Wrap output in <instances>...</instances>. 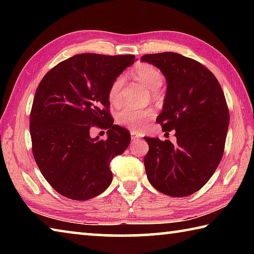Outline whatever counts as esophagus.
<instances>
[{"label":"esophagus","instance_id":"1","mask_svg":"<svg viewBox=\"0 0 254 254\" xmlns=\"http://www.w3.org/2000/svg\"><path fill=\"white\" fill-rule=\"evenodd\" d=\"M131 139H132V141L140 140V134H137V133L134 131H131Z\"/></svg>","mask_w":254,"mask_h":254}]
</instances>
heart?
<instances>
[{
    "label": "heart",
    "mask_w": 254,
    "mask_h": 254,
    "mask_svg": "<svg viewBox=\"0 0 254 254\" xmlns=\"http://www.w3.org/2000/svg\"><path fill=\"white\" fill-rule=\"evenodd\" d=\"M132 76L154 93H157L156 91L160 88L163 81L161 72L156 67L149 65V64H140V65L135 66L132 70ZM123 83V77H118L112 83L109 91V98L112 104H119L121 102ZM153 115L154 112L152 109L134 110L131 109V107H127L118 114V123L120 126L130 128L132 131H139L142 127L143 123L151 120Z\"/></svg>",
    "instance_id": "heart-1"
}]
</instances>
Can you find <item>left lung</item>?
Returning a JSON list of instances; mask_svg holds the SVG:
<instances>
[{"instance_id": "left-lung-1", "label": "left lung", "mask_w": 254, "mask_h": 254, "mask_svg": "<svg viewBox=\"0 0 254 254\" xmlns=\"http://www.w3.org/2000/svg\"><path fill=\"white\" fill-rule=\"evenodd\" d=\"M141 60L158 67L167 92L157 122L163 132L175 130L177 141L144 139L150 184L162 194H194L212 177L224 153L229 107L220 83L200 63L176 53L144 55Z\"/></svg>"}]
</instances>
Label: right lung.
Listing matches in <instances>:
<instances>
[{
  "instance_id": "1",
  "label": "right lung",
  "mask_w": 254,
  "mask_h": 254,
  "mask_svg": "<svg viewBox=\"0 0 254 254\" xmlns=\"http://www.w3.org/2000/svg\"><path fill=\"white\" fill-rule=\"evenodd\" d=\"M134 58L75 55L56 65L38 85L30 114L32 153L45 179L60 195L87 200L111 185L110 162L126 151L131 135L113 124L109 91ZM95 126L109 128L106 140L90 137Z\"/></svg>"
}]
</instances>
